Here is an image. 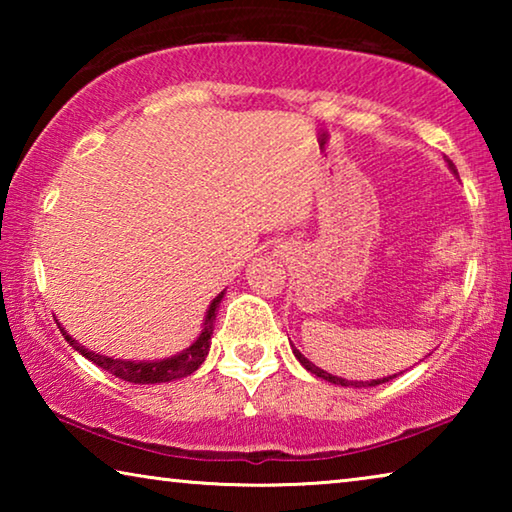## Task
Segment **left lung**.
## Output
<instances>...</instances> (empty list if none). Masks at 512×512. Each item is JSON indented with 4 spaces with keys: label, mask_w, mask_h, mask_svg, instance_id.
<instances>
[{
    "label": "left lung",
    "mask_w": 512,
    "mask_h": 512,
    "mask_svg": "<svg viewBox=\"0 0 512 512\" xmlns=\"http://www.w3.org/2000/svg\"><path fill=\"white\" fill-rule=\"evenodd\" d=\"M449 167H452V171H456V167L452 162H449ZM293 354H296V359L302 363V366H305L311 375H316V377H320V379H325V381H332V384H341V386H354V388H361V386H377V384H386V381H391V379H395L397 375H393V377H384V379H372V381H348V379H341V377H334V375H329V372H325V370H320L318 366H314V363L311 361H307L305 357H302V354L293 348Z\"/></svg>",
    "instance_id": "8db88e82"
}]
</instances>
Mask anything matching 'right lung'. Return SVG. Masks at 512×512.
I'll list each match as a JSON object with an SVG mask.
<instances>
[{"mask_svg": "<svg viewBox=\"0 0 512 512\" xmlns=\"http://www.w3.org/2000/svg\"><path fill=\"white\" fill-rule=\"evenodd\" d=\"M221 298H223V291L212 300L210 309H207L201 336H198V339L192 345H189L185 352H180L171 359H162V361H119V359L103 357V354L85 350L83 345L76 343L63 327H60V325L58 327L67 339V343L72 345L74 350H79L85 359L97 363L99 368L110 372V375H115V377L124 379V381H131V384H162V381H173V379L192 375V372L198 370V366H201V363L205 361L207 352H210L214 320H216V307H219Z\"/></svg>", "mask_w": 512, "mask_h": 512, "instance_id": "1", "label": "right lung"}]
</instances>
